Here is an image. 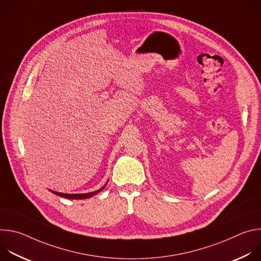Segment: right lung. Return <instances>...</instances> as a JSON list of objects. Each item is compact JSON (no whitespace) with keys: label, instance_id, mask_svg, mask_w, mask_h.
<instances>
[{"label":"right lung","instance_id":"right-lung-1","mask_svg":"<svg viewBox=\"0 0 261 261\" xmlns=\"http://www.w3.org/2000/svg\"><path fill=\"white\" fill-rule=\"evenodd\" d=\"M106 184H107V182H106ZM106 184L103 186L102 188H100L99 190L94 191V192H90V193H83V194H67V193H60V192L53 191V190H50V192H53L54 194L59 195V196H61V197H65V198H70V199H85V198H90V197H92V196L98 194L99 192H101V191L105 188Z\"/></svg>","mask_w":261,"mask_h":261}]
</instances>
